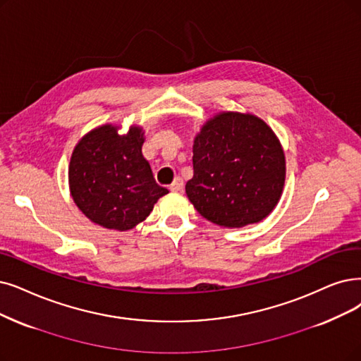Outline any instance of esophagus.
<instances>
[{"instance_id": "obj_1", "label": "esophagus", "mask_w": 361, "mask_h": 361, "mask_svg": "<svg viewBox=\"0 0 361 361\" xmlns=\"http://www.w3.org/2000/svg\"><path fill=\"white\" fill-rule=\"evenodd\" d=\"M169 190L171 192H180L183 190V180L180 178H176L175 180L171 182V185L169 186Z\"/></svg>"}]
</instances>
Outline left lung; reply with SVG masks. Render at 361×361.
<instances>
[{
  "label": "left lung",
  "instance_id": "obj_1",
  "mask_svg": "<svg viewBox=\"0 0 361 361\" xmlns=\"http://www.w3.org/2000/svg\"><path fill=\"white\" fill-rule=\"evenodd\" d=\"M194 176L186 197L207 221L243 228L276 209L286 180V155L272 128L252 112L222 111L195 135Z\"/></svg>",
  "mask_w": 361,
  "mask_h": 361
}]
</instances>
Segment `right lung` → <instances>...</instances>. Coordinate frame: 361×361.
<instances>
[{
	"mask_svg": "<svg viewBox=\"0 0 361 361\" xmlns=\"http://www.w3.org/2000/svg\"><path fill=\"white\" fill-rule=\"evenodd\" d=\"M102 124L75 145L68 167L72 200L84 216L108 229L128 231L145 221L169 191L158 185L142 154L145 132L130 126Z\"/></svg>",
	"mask_w": 361,
	"mask_h": 361,
	"instance_id": "add662e5",
	"label": "right lung"
}]
</instances>
